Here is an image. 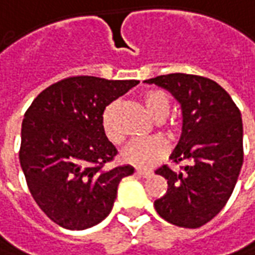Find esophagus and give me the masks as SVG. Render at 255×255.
<instances>
[{
	"label": "esophagus",
	"instance_id": "esophagus-1",
	"mask_svg": "<svg viewBox=\"0 0 255 255\" xmlns=\"http://www.w3.org/2000/svg\"><path fill=\"white\" fill-rule=\"evenodd\" d=\"M138 176H142V177H145V178H149L153 176V171H150V170H143V169H136V171H135Z\"/></svg>",
	"mask_w": 255,
	"mask_h": 255
}]
</instances>
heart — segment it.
I'll return each mask as SVG.
<instances>
[{
    "label": "heart",
    "instance_id": "1",
    "mask_svg": "<svg viewBox=\"0 0 255 255\" xmlns=\"http://www.w3.org/2000/svg\"><path fill=\"white\" fill-rule=\"evenodd\" d=\"M142 103L148 113L156 119L163 120L170 112L171 103L167 93L160 89H150L142 95ZM114 109L116 102L107 105L102 114V129L106 138L113 143H119L123 139V134L114 124ZM167 153V143L162 136H149V138H138L132 139L124 148L121 157L128 164L135 167H152L159 160H162Z\"/></svg>",
    "mask_w": 255,
    "mask_h": 255
}]
</instances>
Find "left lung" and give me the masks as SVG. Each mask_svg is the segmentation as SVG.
I'll return each mask as SVG.
<instances>
[{"label":"left lung","instance_id":"left-lung-1","mask_svg":"<svg viewBox=\"0 0 255 255\" xmlns=\"http://www.w3.org/2000/svg\"><path fill=\"white\" fill-rule=\"evenodd\" d=\"M169 91L183 112V132L170 159L187 162L181 171L164 164L155 173L167 191L155 201L164 221L197 229L222 211L243 164V121L230 95L212 79L169 74L146 79Z\"/></svg>","mask_w":255,"mask_h":255}]
</instances>
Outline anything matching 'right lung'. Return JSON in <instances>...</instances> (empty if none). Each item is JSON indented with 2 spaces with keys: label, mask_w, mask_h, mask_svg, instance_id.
<instances>
[{
  "label": "right lung",
  "mask_w": 255,
  "mask_h": 255,
  "mask_svg": "<svg viewBox=\"0 0 255 255\" xmlns=\"http://www.w3.org/2000/svg\"><path fill=\"white\" fill-rule=\"evenodd\" d=\"M139 81L71 77L50 85L22 121L19 162L33 200L48 218L84 230L110 214L121 178L132 166L105 167L117 149L102 129L107 105Z\"/></svg>",
  "instance_id": "right-lung-1"
}]
</instances>
